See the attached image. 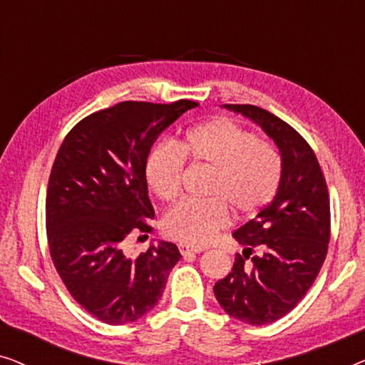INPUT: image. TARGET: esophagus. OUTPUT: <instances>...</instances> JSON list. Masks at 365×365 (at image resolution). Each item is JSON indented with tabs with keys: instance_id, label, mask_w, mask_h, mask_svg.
Returning a JSON list of instances; mask_svg holds the SVG:
<instances>
[{
	"instance_id": "esophagus-1",
	"label": "esophagus",
	"mask_w": 365,
	"mask_h": 365,
	"mask_svg": "<svg viewBox=\"0 0 365 365\" xmlns=\"http://www.w3.org/2000/svg\"><path fill=\"white\" fill-rule=\"evenodd\" d=\"M179 251H181L184 257H189V256H196V254L202 252V249L201 247H192V246H184V244H181V246H179Z\"/></svg>"
}]
</instances>
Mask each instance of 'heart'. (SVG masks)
<instances>
[{"instance_id":"1","label":"heart","mask_w":365,"mask_h":365,"mask_svg":"<svg viewBox=\"0 0 365 365\" xmlns=\"http://www.w3.org/2000/svg\"><path fill=\"white\" fill-rule=\"evenodd\" d=\"M184 161L207 169L204 201H184L164 214L163 231L186 246H206L226 227L231 211L256 216L276 196L282 176L281 154L271 143L227 118L189 129L176 144H159L144 166L148 186L161 201H174Z\"/></svg>"}]
</instances>
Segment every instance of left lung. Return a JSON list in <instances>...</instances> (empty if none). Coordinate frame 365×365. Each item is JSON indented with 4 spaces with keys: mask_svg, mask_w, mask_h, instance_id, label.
Wrapping results in <instances>:
<instances>
[{
    "mask_svg": "<svg viewBox=\"0 0 365 365\" xmlns=\"http://www.w3.org/2000/svg\"><path fill=\"white\" fill-rule=\"evenodd\" d=\"M224 108L261 126L282 159L276 196L232 234L244 251L214 286L229 316L264 326L291 312L321 271L331 237L327 184L312 148L281 118L252 104Z\"/></svg>",
    "mask_w": 365,
    "mask_h": 365,
    "instance_id": "8db88e82",
    "label": "left lung"
}]
</instances>
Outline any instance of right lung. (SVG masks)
Wrapping results in <instances>:
<instances>
[{"label":"right lung","mask_w":365,"mask_h":365,"mask_svg":"<svg viewBox=\"0 0 365 365\" xmlns=\"http://www.w3.org/2000/svg\"><path fill=\"white\" fill-rule=\"evenodd\" d=\"M196 106L118 103L79 121L56 154L46 194L49 254L74 301L101 322L121 326L148 314L181 259L173 242L139 256H128L124 242L153 231L144 166L154 141Z\"/></svg>","instance_id":"1"}]
</instances>
